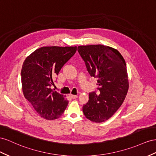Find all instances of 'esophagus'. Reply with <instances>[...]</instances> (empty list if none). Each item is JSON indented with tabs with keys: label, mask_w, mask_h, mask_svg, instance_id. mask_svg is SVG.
Returning <instances> with one entry per match:
<instances>
[{
	"label": "esophagus",
	"mask_w": 156,
	"mask_h": 156,
	"mask_svg": "<svg viewBox=\"0 0 156 156\" xmlns=\"http://www.w3.org/2000/svg\"><path fill=\"white\" fill-rule=\"evenodd\" d=\"M70 97L72 98V99H75V98H77L78 96H77V95H73V94H70Z\"/></svg>",
	"instance_id": "esophagus-1"
}]
</instances>
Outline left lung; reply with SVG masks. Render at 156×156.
<instances>
[{
  "mask_svg": "<svg viewBox=\"0 0 156 156\" xmlns=\"http://www.w3.org/2000/svg\"><path fill=\"white\" fill-rule=\"evenodd\" d=\"M78 52L91 77L97 79V95L90 92L83 112L88 119L95 123L106 121L123 104L129 90L127 67L118 50L108 46H79Z\"/></svg>",
  "mask_w": 156,
  "mask_h": 156,
  "instance_id": "obj_1",
  "label": "left lung"
}]
</instances>
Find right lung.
<instances>
[{"label": "right lung", "mask_w": 156, "mask_h": 156, "mask_svg": "<svg viewBox=\"0 0 156 156\" xmlns=\"http://www.w3.org/2000/svg\"><path fill=\"white\" fill-rule=\"evenodd\" d=\"M77 51V47H43L29 55L21 76L23 95L38 115L47 120L58 119L68 104L65 96L53 90V77Z\"/></svg>", "instance_id": "add662e5"}]
</instances>
